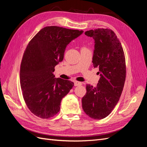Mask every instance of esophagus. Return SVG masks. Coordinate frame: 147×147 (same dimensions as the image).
Wrapping results in <instances>:
<instances>
[{"label":"esophagus","instance_id":"1","mask_svg":"<svg viewBox=\"0 0 147 147\" xmlns=\"http://www.w3.org/2000/svg\"><path fill=\"white\" fill-rule=\"evenodd\" d=\"M82 83L81 82H77V81H75L74 82V86H80L82 85Z\"/></svg>","mask_w":147,"mask_h":147}]
</instances>
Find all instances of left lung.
<instances>
[{"instance_id": "obj_1", "label": "left lung", "mask_w": 147, "mask_h": 147, "mask_svg": "<svg viewBox=\"0 0 147 147\" xmlns=\"http://www.w3.org/2000/svg\"><path fill=\"white\" fill-rule=\"evenodd\" d=\"M94 40L93 67L99 69L100 79L96 87L86 84L82 108L90 118L100 119L112 112L121 95L126 79L125 57L116 34L109 29L86 31Z\"/></svg>"}]
</instances>
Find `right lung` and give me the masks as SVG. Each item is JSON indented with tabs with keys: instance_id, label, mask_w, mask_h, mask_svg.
Masks as SVG:
<instances>
[{
	"instance_id": "1",
	"label": "right lung",
	"mask_w": 147,
	"mask_h": 147,
	"mask_svg": "<svg viewBox=\"0 0 147 147\" xmlns=\"http://www.w3.org/2000/svg\"><path fill=\"white\" fill-rule=\"evenodd\" d=\"M83 32L58 26L42 29L29 42L20 68V84L26 105L37 117L48 119L59 112L61 102L74 86L56 78L55 67L64 59L67 45Z\"/></svg>"
}]
</instances>
